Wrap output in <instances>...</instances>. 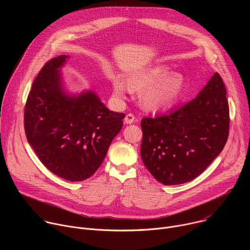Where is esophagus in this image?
I'll return each instance as SVG.
<instances>
[{
  "label": "esophagus",
  "instance_id": "1",
  "mask_svg": "<svg viewBox=\"0 0 250 250\" xmlns=\"http://www.w3.org/2000/svg\"><path fill=\"white\" fill-rule=\"evenodd\" d=\"M134 120H135V118H134V116L132 114H127L125 116V123L126 125H130V124H132L134 122Z\"/></svg>",
  "mask_w": 250,
  "mask_h": 250
}]
</instances>
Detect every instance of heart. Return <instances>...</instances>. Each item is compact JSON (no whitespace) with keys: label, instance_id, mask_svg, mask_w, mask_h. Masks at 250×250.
I'll list each match as a JSON object with an SVG mask.
<instances>
[{"label":"heart","instance_id":"1","mask_svg":"<svg viewBox=\"0 0 250 250\" xmlns=\"http://www.w3.org/2000/svg\"><path fill=\"white\" fill-rule=\"evenodd\" d=\"M169 72L168 66L142 69L126 78V86L120 79H115L113 81V95L115 98L123 100L127 89L130 91L141 89L138 98L140 104L145 109L152 112L165 111L179 99L186 84L183 74Z\"/></svg>","mask_w":250,"mask_h":250}]
</instances>
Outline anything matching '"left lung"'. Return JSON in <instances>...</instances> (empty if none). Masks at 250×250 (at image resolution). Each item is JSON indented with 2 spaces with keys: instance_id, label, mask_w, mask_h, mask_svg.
Listing matches in <instances>:
<instances>
[{
  "instance_id": "8db88e82",
  "label": "left lung",
  "mask_w": 250,
  "mask_h": 250,
  "mask_svg": "<svg viewBox=\"0 0 250 250\" xmlns=\"http://www.w3.org/2000/svg\"><path fill=\"white\" fill-rule=\"evenodd\" d=\"M227 91L216 72L191 102L166 116L145 118L141 159L164 185L187 183L224 149L229 136Z\"/></svg>"
}]
</instances>
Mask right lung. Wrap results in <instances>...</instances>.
<instances>
[{"label": "right lung", "instance_id": "add662e5", "mask_svg": "<svg viewBox=\"0 0 250 250\" xmlns=\"http://www.w3.org/2000/svg\"><path fill=\"white\" fill-rule=\"evenodd\" d=\"M68 58L49 60L33 81L24 130L41 162L62 179L76 182L101 166L125 114L110 111L93 90L69 92L61 73Z\"/></svg>", "mask_w": 250, "mask_h": 250}]
</instances>
